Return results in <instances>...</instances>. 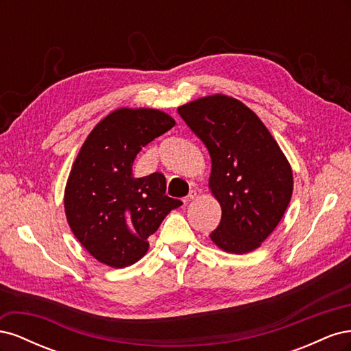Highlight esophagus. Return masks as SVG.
I'll use <instances>...</instances> for the list:
<instances>
[{
    "label": "esophagus",
    "mask_w": 351,
    "mask_h": 351,
    "mask_svg": "<svg viewBox=\"0 0 351 351\" xmlns=\"http://www.w3.org/2000/svg\"><path fill=\"white\" fill-rule=\"evenodd\" d=\"M196 199V192L195 190H192V192H190L184 199H183V202L184 204H189V202H192V200H195Z\"/></svg>",
    "instance_id": "34e87169"
}]
</instances>
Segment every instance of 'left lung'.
Returning a JSON list of instances; mask_svg holds the SVG:
<instances>
[{"label": "left lung", "mask_w": 351, "mask_h": 351, "mask_svg": "<svg viewBox=\"0 0 351 351\" xmlns=\"http://www.w3.org/2000/svg\"><path fill=\"white\" fill-rule=\"evenodd\" d=\"M177 111L210 156L208 186L222 210L212 243L234 254L261 247L290 204L289 159L259 117L228 95H208Z\"/></svg>", "instance_id": "1"}]
</instances>
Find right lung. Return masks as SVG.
<instances>
[{
  "label": "right lung",
  "mask_w": 351,
  "mask_h": 351,
  "mask_svg": "<svg viewBox=\"0 0 351 351\" xmlns=\"http://www.w3.org/2000/svg\"><path fill=\"white\" fill-rule=\"evenodd\" d=\"M176 125L156 108H117L93 127L71 165L64 189L66 218L98 262L125 268L142 259L149 236L183 202L165 195V177L133 174L142 147Z\"/></svg>",
  "instance_id": "add662e5"
}]
</instances>
